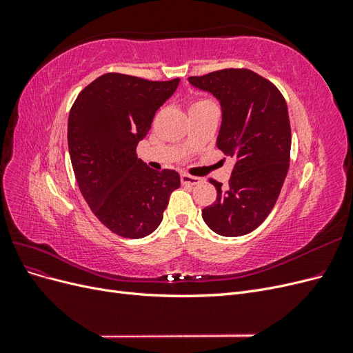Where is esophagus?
I'll list each match as a JSON object with an SVG mask.
<instances>
[{
  "instance_id": "esophagus-1",
  "label": "esophagus",
  "mask_w": 353,
  "mask_h": 353,
  "mask_svg": "<svg viewBox=\"0 0 353 353\" xmlns=\"http://www.w3.org/2000/svg\"><path fill=\"white\" fill-rule=\"evenodd\" d=\"M181 183L184 185H197L201 183V179L199 176H191L188 174H181Z\"/></svg>"
}]
</instances>
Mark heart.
<instances>
[{
  "instance_id": "heart-1",
  "label": "heart",
  "mask_w": 353,
  "mask_h": 353,
  "mask_svg": "<svg viewBox=\"0 0 353 353\" xmlns=\"http://www.w3.org/2000/svg\"><path fill=\"white\" fill-rule=\"evenodd\" d=\"M208 100H201V101H196L193 105H197V104H201V103H206Z\"/></svg>"
}]
</instances>
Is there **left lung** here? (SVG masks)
<instances>
[{
  "label": "left lung",
  "mask_w": 353,
  "mask_h": 353,
  "mask_svg": "<svg viewBox=\"0 0 353 353\" xmlns=\"http://www.w3.org/2000/svg\"><path fill=\"white\" fill-rule=\"evenodd\" d=\"M188 82L218 99L216 145L236 160L227 187L209 179L218 196L201 210L203 221L219 236H244L270 215L287 175L292 132L285 100L274 83L249 69H222Z\"/></svg>",
  "instance_id": "8db88e82"
}]
</instances>
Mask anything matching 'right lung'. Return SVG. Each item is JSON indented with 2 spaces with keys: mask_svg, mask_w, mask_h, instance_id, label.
<instances>
[{
  "mask_svg": "<svg viewBox=\"0 0 353 353\" xmlns=\"http://www.w3.org/2000/svg\"><path fill=\"white\" fill-rule=\"evenodd\" d=\"M178 85L179 78L156 82L105 73L79 92L70 109L68 144L79 190L103 225L121 237L152 234L181 185L175 170L157 172L135 153Z\"/></svg>",
  "mask_w": 353,
  "mask_h": 353,
  "instance_id": "add662e5",
  "label": "right lung"
}]
</instances>
